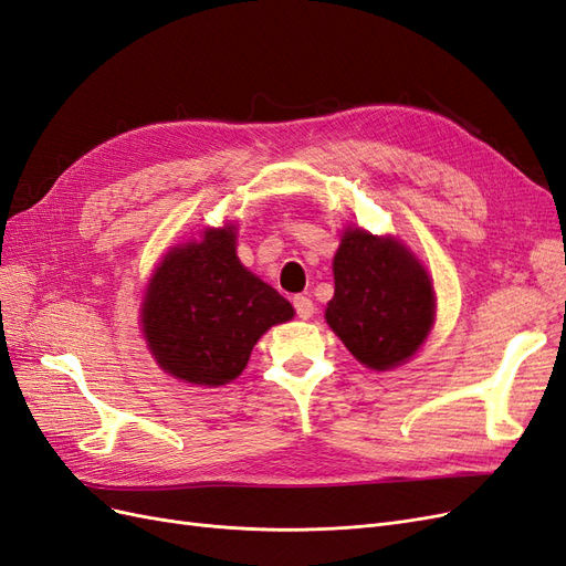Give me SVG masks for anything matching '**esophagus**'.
Listing matches in <instances>:
<instances>
[{"label":"esophagus","mask_w":566,"mask_h":566,"mask_svg":"<svg viewBox=\"0 0 566 566\" xmlns=\"http://www.w3.org/2000/svg\"><path fill=\"white\" fill-rule=\"evenodd\" d=\"M293 306H295V312H297V316L300 318H312L314 316V302L306 297V295H297V297H293Z\"/></svg>","instance_id":"34e87169"}]
</instances>
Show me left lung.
Instances as JSON below:
<instances>
[{"mask_svg":"<svg viewBox=\"0 0 566 566\" xmlns=\"http://www.w3.org/2000/svg\"><path fill=\"white\" fill-rule=\"evenodd\" d=\"M333 273L325 321L358 361L387 370L418 352L434 321V290L413 254L391 238L349 229Z\"/></svg>","mask_w":566,"mask_h":566,"instance_id":"obj_1","label":"left lung"}]
</instances>
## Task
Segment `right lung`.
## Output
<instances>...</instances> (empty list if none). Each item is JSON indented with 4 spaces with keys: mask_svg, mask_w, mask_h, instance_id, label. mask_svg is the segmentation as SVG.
Listing matches in <instances>:
<instances>
[{
    "mask_svg": "<svg viewBox=\"0 0 566 566\" xmlns=\"http://www.w3.org/2000/svg\"><path fill=\"white\" fill-rule=\"evenodd\" d=\"M295 316L276 290L235 254L233 227L169 250L150 279L142 323L158 364L193 385H227L248 366L254 342Z\"/></svg>",
    "mask_w": 566,
    "mask_h": 566,
    "instance_id": "1",
    "label": "right lung"
}]
</instances>
